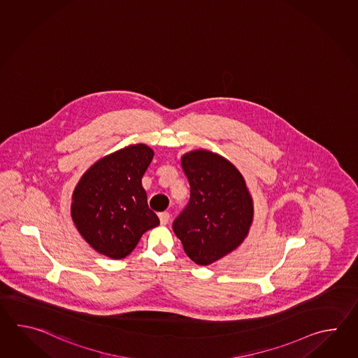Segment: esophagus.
Here are the masks:
<instances>
[{
    "mask_svg": "<svg viewBox=\"0 0 358 358\" xmlns=\"http://www.w3.org/2000/svg\"><path fill=\"white\" fill-rule=\"evenodd\" d=\"M159 219H160L161 225H166L169 221H170V213H159Z\"/></svg>",
    "mask_w": 358,
    "mask_h": 358,
    "instance_id": "1",
    "label": "esophagus"
}]
</instances>
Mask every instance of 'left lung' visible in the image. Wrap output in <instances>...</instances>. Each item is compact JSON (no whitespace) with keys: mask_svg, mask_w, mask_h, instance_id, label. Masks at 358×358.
<instances>
[{"mask_svg":"<svg viewBox=\"0 0 358 358\" xmlns=\"http://www.w3.org/2000/svg\"><path fill=\"white\" fill-rule=\"evenodd\" d=\"M182 168L189 182V202L173 230L187 256L207 266L243 242L253 216L252 198L242 174L216 153H187Z\"/></svg>","mask_w":358,"mask_h":358,"instance_id":"obj_1","label":"left lung"}]
</instances>
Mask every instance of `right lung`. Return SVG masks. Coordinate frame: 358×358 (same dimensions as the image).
<instances>
[{"mask_svg": "<svg viewBox=\"0 0 358 358\" xmlns=\"http://www.w3.org/2000/svg\"><path fill=\"white\" fill-rule=\"evenodd\" d=\"M152 159L148 145H129L97 161L78 182L71 217L80 236L101 255L124 259L147 230L160 224L142 187Z\"/></svg>", "mask_w": 358, "mask_h": 358, "instance_id": "obj_1", "label": "right lung"}]
</instances>
